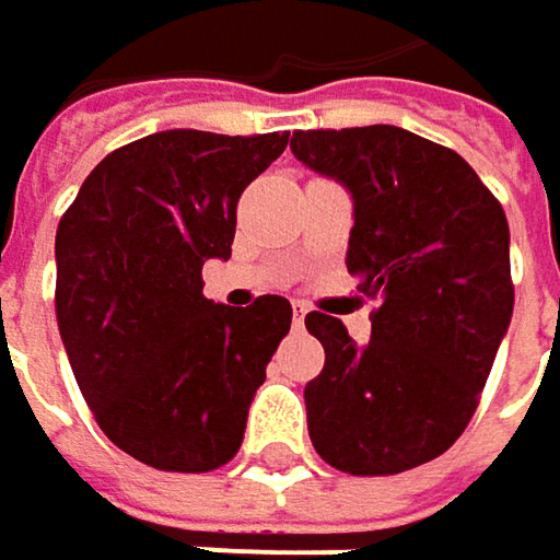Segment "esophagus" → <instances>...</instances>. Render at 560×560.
<instances>
[{
	"label": "esophagus",
	"mask_w": 560,
	"mask_h": 560,
	"mask_svg": "<svg viewBox=\"0 0 560 560\" xmlns=\"http://www.w3.org/2000/svg\"><path fill=\"white\" fill-rule=\"evenodd\" d=\"M304 317H307V307L301 301H294V327H304Z\"/></svg>",
	"instance_id": "34e87169"
}]
</instances>
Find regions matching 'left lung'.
<instances>
[{
  "label": "left lung",
  "instance_id": "1",
  "mask_svg": "<svg viewBox=\"0 0 560 560\" xmlns=\"http://www.w3.org/2000/svg\"><path fill=\"white\" fill-rule=\"evenodd\" d=\"M291 150L352 191L346 269L378 301L365 346L304 317L327 355L304 387L311 442L359 478L427 465L471 423L513 317L506 214L455 150L404 128L294 130Z\"/></svg>",
  "mask_w": 560,
  "mask_h": 560
}]
</instances>
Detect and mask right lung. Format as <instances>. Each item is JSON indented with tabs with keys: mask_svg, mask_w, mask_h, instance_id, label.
Returning <instances> with one entry per match:
<instances>
[{
	"mask_svg": "<svg viewBox=\"0 0 560 560\" xmlns=\"http://www.w3.org/2000/svg\"><path fill=\"white\" fill-rule=\"evenodd\" d=\"M288 130H160L108 153L57 228V327L102 432L130 458L201 475L240 452L291 304L201 294L228 259L243 188L279 160Z\"/></svg>",
	"mask_w": 560,
	"mask_h": 560,
	"instance_id": "add662e5",
	"label": "right lung"
}]
</instances>
